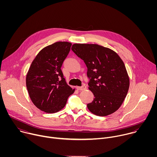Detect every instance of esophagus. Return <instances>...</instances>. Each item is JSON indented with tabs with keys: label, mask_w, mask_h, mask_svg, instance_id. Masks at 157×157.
I'll return each instance as SVG.
<instances>
[{
	"label": "esophagus",
	"mask_w": 157,
	"mask_h": 157,
	"mask_svg": "<svg viewBox=\"0 0 157 157\" xmlns=\"http://www.w3.org/2000/svg\"><path fill=\"white\" fill-rule=\"evenodd\" d=\"M77 89L79 91H83V90H85V89H86V86L85 85H82V86L77 87Z\"/></svg>",
	"instance_id": "34e87169"
}]
</instances>
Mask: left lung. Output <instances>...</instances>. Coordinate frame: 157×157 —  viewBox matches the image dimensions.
Segmentation results:
<instances>
[{"label": "left lung", "mask_w": 157, "mask_h": 157, "mask_svg": "<svg viewBox=\"0 0 157 157\" xmlns=\"http://www.w3.org/2000/svg\"><path fill=\"white\" fill-rule=\"evenodd\" d=\"M71 50L87 68L88 86L94 98L87 107L99 116L116 112L124 102L129 87L125 64L112 50L96 44H74Z\"/></svg>", "instance_id": "8db88e82"}]
</instances>
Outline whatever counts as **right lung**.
Masks as SVG:
<instances>
[{
	"label": "right lung",
	"instance_id": "obj_1",
	"mask_svg": "<svg viewBox=\"0 0 157 157\" xmlns=\"http://www.w3.org/2000/svg\"><path fill=\"white\" fill-rule=\"evenodd\" d=\"M71 43L56 42L42 49L33 61L26 78L27 88L34 105L47 113H55L74 92L61 70Z\"/></svg>",
	"mask_w": 157,
	"mask_h": 157
}]
</instances>
